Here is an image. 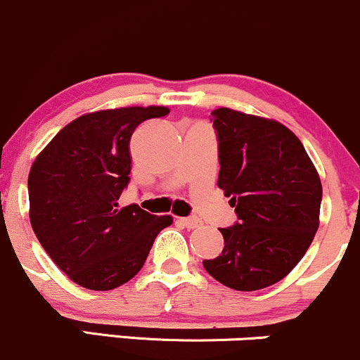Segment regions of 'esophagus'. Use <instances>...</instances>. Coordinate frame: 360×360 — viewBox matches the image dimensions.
Segmentation results:
<instances>
[{
  "mask_svg": "<svg viewBox=\"0 0 360 360\" xmlns=\"http://www.w3.org/2000/svg\"><path fill=\"white\" fill-rule=\"evenodd\" d=\"M179 223L181 226H185V228L193 229V228H199V226L202 224V221L197 219V217H179Z\"/></svg>",
  "mask_w": 360,
  "mask_h": 360,
  "instance_id": "obj_1",
  "label": "esophagus"
}]
</instances>
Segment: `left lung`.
Returning <instances> with one entry per match:
<instances>
[{
    "label": "left lung",
    "mask_w": 360,
    "mask_h": 360,
    "mask_svg": "<svg viewBox=\"0 0 360 360\" xmlns=\"http://www.w3.org/2000/svg\"><path fill=\"white\" fill-rule=\"evenodd\" d=\"M219 179L236 224L223 228L219 257L204 269L236 290L282 281L308 252L320 226L321 180L297 136L281 122L216 108Z\"/></svg>",
    "instance_id": "left-lung-1"
}]
</instances>
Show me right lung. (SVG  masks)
I'll return each mask as SVG.
<instances>
[{
  "label": "right lung",
  "mask_w": 360,
  "mask_h": 360,
  "mask_svg": "<svg viewBox=\"0 0 360 360\" xmlns=\"http://www.w3.org/2000/svg\"><path fill=\"white\" fill-rule=\"evenodd\" d=\"M168 107L84 114L63 127L28 173L30 223L58 267L82 288L110 290L143 269L155 238L173 223L137 204L119 209L129 184L134 129Z\"/></svg>",
  "instance_id": "right-lung-1"
}]
</instances>
